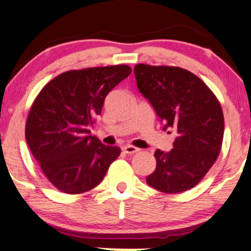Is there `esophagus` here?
<instances>
[{
	"mask_svg": "<svg viewBox=\"0 0 251 251\" xmlns=\"http://www.w3.org/2000/svg\"><path fill=\"white\" fill-rule=\"evenodd\" d=\"M123 151H124V153H125V154H131V155H132V154L138 153V151H140V149L134 147V146L127 145V146H125V147L123 148Z\"/></svg>",
	"mask_w": 251,
	"mask_h": 251,
	"instance_id": "obj_1",
	"label": "esophagus"
}]
</instances>
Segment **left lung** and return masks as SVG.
<instances>
[{"label":"left lung","instance_id":"1","mask_svg":"<svg viewBox=\"0 0 251 251\" xmlns=\"http://www.w3.org/2000/svg\"><path fill=\"white\" fill-rule=\"evenodd\" d=\"M134 75L139 91L164 123L163 129L173 128L177 134L170 151H155L156 169L146 182L164 193L186 191L201 182L221 151L225 120L220 103L186 69L139 63Z\"/></svg>","mask_w":251,"mask_h":251}]
</instances>
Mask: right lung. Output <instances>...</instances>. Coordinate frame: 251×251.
Returning a JSON list of instances; mask_svg holds the SVG:
<instances>
[{
    "instance_id": "1",
    "label": "right lung",
    "mask_w": 251,
    "mask_h": 251,
    "mask_svg": "<svg viewBox=\"0 0 251 251\" xmlns=\"http://www.w3.org/2000/svg\"><path fill=\"white\" fill-rule=\"evenodd\" d=\"M126 65L62 73L41 89L28 112L25 139L40 169L69 195L90 191L102 182L119 147L90 135L106 95L131 74Z\"/></svg>"
}]
</instances>
